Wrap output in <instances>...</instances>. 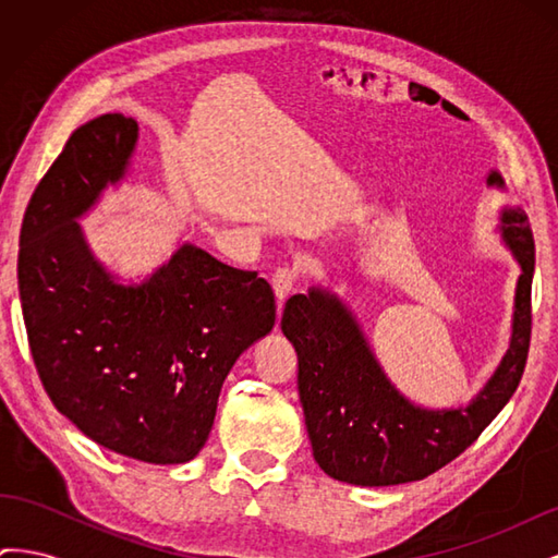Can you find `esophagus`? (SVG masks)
I'll return each instance as SVG.
<instances>
[{
    "label": "esophagus",
    "mask_w": 558,
    "mask_h": 558,
    "mask_svg": "<svg viewBox=\"0 0 558 558\" xmlns=\"http://www.w3.org/2000/svg\"><path fill=\"white\" fill-rule=\"evenodd\" d=\"M298 281H300L298 269H295V267H289V265L279 267L277 272L272 275V289H275V295H277V302H279V310H281V305H283V300L289 298L291 291L298 286Z\"/></svg>",
    "instance_id": "obj_1"
}]
</instances>
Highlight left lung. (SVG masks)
Wrapping results in <instances>:
<instances>
[{
	"instance_id": "1",
	"label": "left lung",
	"mask_w": 558,
	"mask_h": 558,
	"mask_svg": "<svg viewBox=\"0 0 558 558\" xmlns=\"http://www.w3.org/2000/svg\"><path fill=\"white\" fill-rule=\"evenodd\" d=\"M502 234L523 275L508 356L465 410L428 412L386 381L356 320L320 291L286 300L281 330L298 351V391L314 459L326 475L359 486L424 480L461 456L512 398L531 347L535 242L519 209L502 214Z\"/></svg>"
}]
</instances>
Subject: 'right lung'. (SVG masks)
Returning <instances> with one entry per match:
<instances>
[{
	"label": "right lung",
	"instance_id": "add662e5",
	"mask_svg": "<svg viewBox=\"0 0 558 558\" xmlns=\"http://www.w3.org/2000/svg\"><path fill=\"white\" fill-rule=\"evenodd\" d=\"M137 121L81 125L32 193L19 289L39 379L90 440L144 463H185L205 447L240 353L275 326L272 286L185 244L142 286H118L76 216L125 172Z\"/></svg>",
	"mask_w": 558,
	"mask_h": 558
}]
</instances>
